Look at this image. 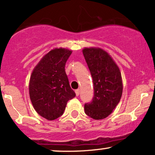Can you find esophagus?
Masks as SVG:
<instances>
[{"mask_svg": "<svg viewBox=\"0 0 155 155\" xmlns=\"http://www.w3.org/2000/svg\"><path fill=\"white\" fill-rule=\"evenodd\" d=\"M75 92H76V96H79V94H80V89H76V90L75 91Z\"/></svg>", "mask_w": 155, "mask_h": 155, "instance_id": "34e87169", "label": "esophagus"}]
</instances>
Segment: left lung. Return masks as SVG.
I'll list each match as a JSON object with an SVG mask.
<instances>
[{"instance_id":"1","label":"left lung","mask_w":155,"mask_h":155,"mask_svg":"<svg viewBox=\"0 0 155 155\" xmlns=\"http://www.w3.org/2000/svg\"><path fill=\"white\" fill-rule=\"evenodd\" d=\"M82 52L94 84V97L84 105L85 113L94 120H101L110 115L120 102L123 93L121 74L105 50L85 48Z\"/></svg>"}]
</instances>
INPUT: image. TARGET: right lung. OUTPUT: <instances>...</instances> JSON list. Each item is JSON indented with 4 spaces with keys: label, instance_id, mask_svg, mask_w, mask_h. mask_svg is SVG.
Instances as JSON below:
<instances>
[{
    "label": "right lung",
    "instance_id": "right-lung-1",
    "mask_svg": "<svg viewBox=\"0 0 155 155\" xmlns=\"http://www.w3.org/2000/svg\"><path fill=\"white\" fill-rule=\"evenodd\" d=\"M71 53L66 48L51 50L31 73L29 84L31 104L37 113L48 120L62 115L67 102L76 96L65 71V65Z\"/></svg>",
    "mask_w": 155,
    "mask_h": 155
}]
</instances>
